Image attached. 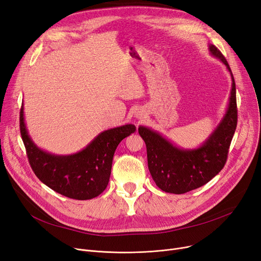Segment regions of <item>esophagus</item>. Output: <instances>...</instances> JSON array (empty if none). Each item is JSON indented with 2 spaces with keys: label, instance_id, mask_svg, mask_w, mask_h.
Returning a JSON list of instances; mask_svg holds the SVG:
<instances>
[{
  "label": "esophagus",
  "instance_id": "34e87169",
  "mask_svg": "<svg viewBox=\"0 0 261 261\" xmlns=\"http://www.w3.org/2000/svg\"><path fill=\"white\" fill-rule=\"evenodd\" d=\"M144 116H145V114H144L143 111H136L135 114H134V117H135L136 119H140V120L143 119Z\"/></svg>",
  "mask_w": 261,
  "mask_h": 261
}]
</instances>
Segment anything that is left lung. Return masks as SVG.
<instances>
[{
	"instance_id": "1",
	"label": "left lung",
	"mask_w": 261,
	"mask_h": 261,
	"mask_svg": "<svg viewBox=\"0 0 261 261\" xmlns=\"http://www.w3.org/2000/svg\"><path fill=\"white\" fill-rule=\"evenodd\" d=\"M212 56L220 60L231 78L226 111L217 127L200 146L184 149L162 133L140 126L139 133L147 148L148 168L156 186L165 193L181 195L210 182L224 167L228 148L237 127L236 85L221 51L210 44Z\"/></svg>"
}]
</instances>
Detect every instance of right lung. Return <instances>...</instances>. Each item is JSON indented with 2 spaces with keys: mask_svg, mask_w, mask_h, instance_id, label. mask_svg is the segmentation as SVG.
Wrapping results in <instances>:
<instances>
[{
  "mask_svg": "<svg viewBox=\"0 0 261 261\" xmlns=\"http://www.w3.org/2000/svg\"><path fill=\"white\" fill-rule=\"evenodd\" d=\"M20 130L27 156L38 179L56 193L75 200H90L107 188L118 144L135 131L132 123L99 133L84 149L73 154H54L38 147L27 131L24 106Z\"/></svg>",
  "mask_w": 261,
  "mask_h": 261,
  "instance_id": "right-lung-1",
  "label": "right lung"
}]
</instances>
